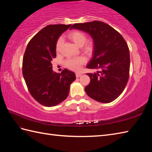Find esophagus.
<instances>
[{"label":"esophagus","instance_id":"esophagus-1","mask_svg":"<svg viewBox=\"0 0 152 152\" xmlns=\"http://www.w3.org/2000/svg\"><path fill=\"white\" fill-rule=\"evenodd\" d=\"M81 75H82V73H80V72H76V76L77 77V78H78V77H80Z\"/></svg>","mask_w":152,"mask_h":152}]
</instances>
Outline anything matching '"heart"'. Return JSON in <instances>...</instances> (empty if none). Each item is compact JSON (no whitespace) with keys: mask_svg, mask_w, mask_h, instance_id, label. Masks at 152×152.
<instances>
[{"mask_svg":"<svg viewBox=\"0 0 152 152\" xmlns=\"http://www.w3.org/2000/svg\"><path fill=\"white\" fill-rule=\"evenodd\" d=\"M68 37L72 40L73 42L77 45L78 46L81 47L84 45L87 40L86 34L82 31H72L68 34ZM63 43V39L62 37H59L57 40L56 44V49L57 52H59L62 47ZM93 45L91 42H88L86 45L85 50L89 51L92 49ZM86 63V59L84 57H72L69 58L64 62V64L67 68L70 70L78 71L80 70L82 65Z\"/></svg>","mask_w":152,"mask_h":152,"instance_id":"obj_1","label":"heart"}]
</instances>
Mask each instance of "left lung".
Returning <instances> with one entry per match:
<instances>
[{
	"label": "left lung",
	"mask_w": 152,
	"mask_h": 152,
	"mask_svg": "<svg viewBox=\"0 0 152 152\" xmlns=\"http://www.w3.org/2000/svg\"><path fill=\"white\" fill-rule=\"evenodd\" d=\"M71 28L86 32L94 41L93 57L87 68L99 71L87 74L91 81L85 88L86 93L100 102L114 101L129 78L130 55L126 41L114 28L100 21L75 23Z\"/></svg>",
	"instance_id": "8db88e82"
}]
</instances>
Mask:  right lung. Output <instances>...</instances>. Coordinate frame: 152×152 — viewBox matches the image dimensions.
<instances>
[{"mask_svg": "<svg viewBox=\"0 0 152 152\" xmlns=\"http://www.w3.org/2000/svg\"><path fill=\"white\" fill-rule=\"evenodd\" d=\"M71 25H50L29 41L23 59L22 71L28 91L42 105L54 106L64 101L75 73L64 69L61 73L52 70L51 61L56 57V44L61 34Z\"/></svg>", "mask_w": 152, "mask_h": 152, "instance_id": "right-lung-1", "label": "right lung"}]
</instances>
